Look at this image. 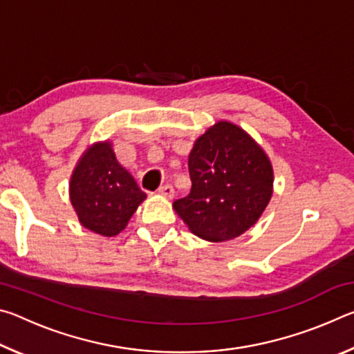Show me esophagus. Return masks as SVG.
<instances>
[{
  "mask_svg": "<svg viewBox=\"0 0 354 354\" xmlns=\"http://www.w3.org/2000/svg\"><path fill=\"white\" fill-rule=\"evenodd\" d=\"M158 194L167 196V198H171V196L175 195V189H173L171 184H165V185H160L158 189Z\"/></svg>",
  "mask_w": 354,
  "mask_h": 354,
  "instance_id": "esophagus-1",
  "label": "esophagus"
}]
</instances>
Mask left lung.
<instances>
[{
	"instance_id": "1",
	"label": "left lung",
	"mask_w": 354,
	"mask_h": 354,
	"mask_svg": "<svg viewBox=\"0 0 354 354\" xmlns=\"http://www.w3.org/2000/svg\"><path fill=\"white\" fill-rule=\"evenodd\" d=\"M189 175L190 194L173 207L189 230L205 241L223 242L241 236L270 201V160L243 129L230 122H218L195 142Z\"/></svg>"
}]
</instances>
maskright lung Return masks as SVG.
Masks as SVG:
<instances>
[{
    "mask_svg": "<svg viewBox=\"0 0 354 354\" xmlns=\"http://www.w3.org/2000/svg\"><path fill=\"white\" fill-rule=\"evenodd\" d=\"M145 196L118 164L109 142L88 149L71 176V205L82 226L101 236L118 234Z\"/></svg>",
    "mask_w": 354,
    "mask_h": 354,
    "instance_id": "obj_1",
    "label": "right lung"
}]
</instances>
